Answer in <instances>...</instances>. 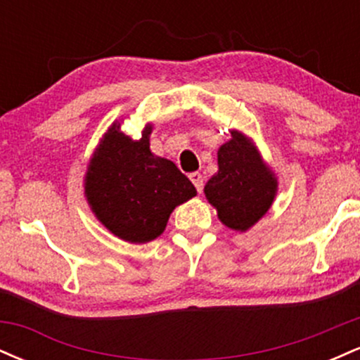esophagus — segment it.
I'll return each instance as SVG.
<instances>
[{
    "label": "esophagus",
    "instance_id": "obj_1",
    "mask_svg": "<svg viewBox=\"0 0 360 360\" xmlns=\"http://www.w3.org/2000/svg\"><path fill=\"white\" fill-rule=\"evenodd\" d=\"M189 179H191V183L194 184L198 193L203 191V176H201L200 172H191V174H189Z\"/></svg>",
    "mask_w": 360,
    "mask_h": 360
}]
</instances>
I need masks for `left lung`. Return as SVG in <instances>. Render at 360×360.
<instances>
[{"mask_svg":"<svg viewBox=\"0 0 360 360\" xmlns=\"http://www.w3.org/2000/svg\"><path fill=\"white\" fill-rule=\"evenodd\" d=\"M278 193V177L249 137L232 130L218 148V172L205 186V196L225 226L247 232L269 212Z\"/></svg>","mask_w":360,"mask_h":360,"instance_id":"1","label":"left lung"}]
</instances>
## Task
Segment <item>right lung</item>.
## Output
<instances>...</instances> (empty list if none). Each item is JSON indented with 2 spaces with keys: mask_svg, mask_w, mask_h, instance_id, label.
I'll list each match as a JSON object with an SVG mask.
<instances>
[{
  "mask_svg": "<svg viewBox=\"0 0 360 360\" xmlns=\"http://www.w3.org/2000/svg\"><path fill=\"white\" fill-rule=\"evenodd\" d=\"M152 125L134 140L115 122L103 135L84 176L86 200L111 233L147 243L166 230L176 206L196 196V188L172 160L150 152Z\"/></svg>",
  "mask_w": 360,
  "mask_h": 360,
  "instance_id": "1",
  "label": "right lung"
}]
</instances>
